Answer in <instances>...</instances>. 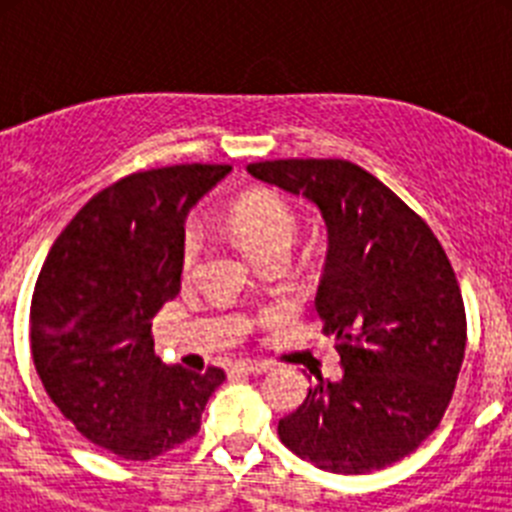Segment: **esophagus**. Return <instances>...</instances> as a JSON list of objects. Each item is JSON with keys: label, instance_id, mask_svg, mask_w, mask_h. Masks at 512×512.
<instances>
[{"label": "esophagus", "instance_id": "34e87169", "mask_svg": "<svg viewBox=\"0 0 512 512\" xmlns=\"http://www.w3.org/2000/svg\"><path fill=\"white\" fill-rule=\"evenodd\" d=\"M235 369L238 372H246V374H269L274 366L269 361H235Z\"/></svg>", "mask_w": 512, "mask_h": 512}]
</instances>
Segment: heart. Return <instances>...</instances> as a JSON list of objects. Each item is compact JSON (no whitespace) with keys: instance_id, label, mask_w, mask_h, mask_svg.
<instances>
[{"instance_id":"heart-1","label":"heart","mask_w":512,"mask_h":512,"mask_svg":"<svg viewBox=\"0 0 512 512\" xmlns=\"http://www.w3.org/2000/svg\"><path fill=\"white\" fill-rule=\"evenodd\" d=\"M230 230L253 261L269 253H289L297 238V217L274 194H248L233 205L228 215ZM202 253V233L194 223L182 235V271L192 274Z\"/></svg>"}]
</instances>
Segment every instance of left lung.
<instances>
[{"label": "left lung", "instance_id": "obj_1", "mask_svg": "<svg viewBox=\"0 0 512 512\" xmlns=\"http://www.w3.org/2000/svg\"><path fill=\"white\" fill-rule=\"evenodd\" d=\"M248 174L305 197L328 230L315 305L343 374L315 377L279 438L325 472L390 467L436 431L454 395L467 348L454 269L433 230L351 161H261Z\"/></svg>", "mask_w": 512, "mask_h": 512}]
</instances>
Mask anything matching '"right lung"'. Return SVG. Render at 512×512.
<instances>
[{
    "label": "right lung",
    "mask_w": 512,
    "mask_h": 512,
    "mask_svg": "<svg viewBox=\"0 0 512 512\" xmlns=\"http://www.w3.org/2000/svg\"><path fill=\"white\" fill-rule=\"evenodd\" d=\"M230 166L138 171L94 194L48 251L30 307V348L45 392L84 438L122 459L161 456L200 431L223 384L166 366L151 323L182 287L189 210Z\"/></svg>",
    "instance_id": "right-lung-1"
}]
</instances>
